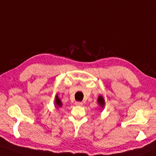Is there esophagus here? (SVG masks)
Listing matches in <instances>:
<instances>
[{
	"label": "esophagus",
	"instance_id": "esophagus-1",
	"mask_svg": "<svg viewBox=\"0 0 156 156\" xmlns=\"http://www.w3.org/2000/svg\"><path fill=\"white\" fill-rule=\"evenodd\" d=\"M75 105H78V106H82V105H83V103H82V102H76Z\"/></svg>",
	"mask_w": 156,
	"mask_h": 156
}]
</instances>
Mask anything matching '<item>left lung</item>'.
Wrapping results in <instances>:
<instances>
[{
    "label": "left lung",
    "instance_id": "8db88e82",
    "mask_svg": "<svg viewBox=\"0 0 156 156\" xmlns=\"http://www.w3.org/2000/svg\"><path fill=\"white\" fill-rule=\"evenodd\" d=\"M97 103H98L99 106L100 107L101 109V110H103V109H104L105 103L104 98H103V97L101 95V94H99L98 98H97Z\"/></svg>",
    "mask_w": 156,
    "mask_h": 156
}]
</instances>
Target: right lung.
Wrapping results in <instances>:
<instances>
[{
	"label": "right lung",
	"mask_w": 156,
	"mask_h": 156,
	"mask_svg": "<svg viewBox=\"0 0 156 156\" xmlns=\"http://www.w3.org/2000/svg\"><path fill=\"white\" fill-rule=\"evenodd\" d=\"M55 108H62V105H63V103L62 102V101L59 99V96H58V94H57L55 95Z\"/></svg>",
	"instance_id": "obj_1"
}]
</instances>
